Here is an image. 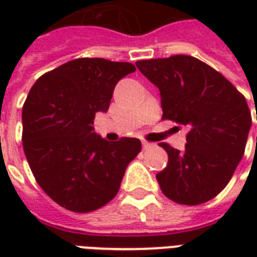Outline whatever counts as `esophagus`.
<instances>
[{"instance_id": "1", "label": "esophagus", "mask_w": 257, "mask_h": 257, "mask_svg": "<svg viewBox=\"0 0 257 257\" xmlns=\"http://www.w3.org/2000/svg\"><path fill=\"white\" fill-rule=\"evenodd\" d=\"M142 146H143V149H145V150H147V149L154 147V143H150V142H146V140H143V142H142Z\"/></svg>"}]
</instances>
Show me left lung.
Wrapping results in <instances>:
<instances>
[{
	"instance_id": "left-lung-1",
	"label": "left lung",
	"mask_w": 257,
	"mask_h": 257,
	"mask_svg": "<svg viewBox=\"0 0 257 257\" xmlns=\"http://www.w3.org/2000/svg\"><path fill=\"white\" fill-rule=\"evenodd\" d=\"M136 66L161 92L162 119L190 129L183 151L158 145L168 154L167 168L157 173L161 191L190 206L215 198L245 151L252 125L245 96L215 68L189 55L139 60Z\"/></svg>"
}]
</instances>
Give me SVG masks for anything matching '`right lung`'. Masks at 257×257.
Here are the masks:
<instances>
[{"label":"right lung","mask_w":257,"mask_h":257,"mask_svg":"<svg viewBox=\"0 0 257 257\" xmlns=\"http://www.w3.org/2000/svg\"><path fill=\"white\" fill-rule=\"evenodd\" d=\"M135 70L128 62L74 59L31 86L22 111L23 150L37 183L64 209L86 213L108 204L142 150L136 138L107 142L92 128L118 81Z\"/></svg>","instance_id":"right-lung-1"}]
</instances>
